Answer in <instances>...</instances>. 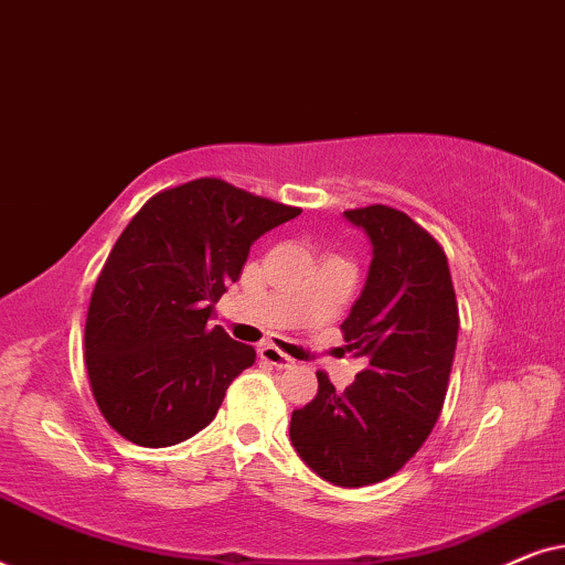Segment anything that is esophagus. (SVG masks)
I'll list each match as a JSON object with an SVG mask.
<instances>
[{
  "mask_svg": "<svg viewBox=\"0 0 565 565\" xmlns=\"http://www.w3.org/2000/svg\"><path fill=\"white\" fill-rule=\"evenodd\" d=\"M259 358L267 362V365H275V367H292V358H288V354L277 350V347L273 344H265L259 347Z\"/></svg>",
  "mask_w": 565,
  "mask_h": 565,
  "instance_id": "esophagus-1",
  "label": "esophagus"
}]
</instances>
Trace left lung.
Here are the masks:
<instances>
[{
	"instance_id": "left-lung-1",
	"label": "left lung",
	"mask_w": 565,
	"mask_h": 565,
	"mask_svg": "<svg viewBox=\"0 0 565 565\" xmlns=\"http://www.w3.org/2000/svg\"><path fill=\"white\" fill-rule=\"evenodd\" d=\"M373 244L367 282L342 323L347 350L367 360L339 393L327 373L296 408L290 443L334 486H370L398 473L435 429L458 344V300L445 249L388 205L344 211Z\"/></svg>"
}]
</instances>
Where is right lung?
Masks as SVG:
<instances>
[{
  "label": "right lung",
  "instance_id": "1",
  "mask_svg": "<svg viewBox=\"0 0 565 565\" xmlns=\"http://www.w3.org/2000/svg\"><path fill=\"white\" fill-rule=\"evenodd\" d=\"M298 213L218 177L146 200L97 277L84 327L92 396L120 437L169 447L213 422L257 352L207 319L252 244Z\"/></svg>",
  "mask_w": 565,
  "mask_h": 565
}]
</instances>
